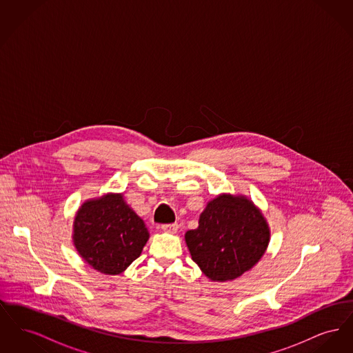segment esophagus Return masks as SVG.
I'll return each instance as SVG.
<instances>
[{"mask_svg": "<svg viewBox=\"0 0 353 353\" xmlns=\"http://www.w3.org/2000/svg\"><path fill=\"white\" fill-rule=\"evenodd\" d=\"M161 229L167 233H176L179 229V225L176 222L174 223H164V225H161Z\"/></svg>", "mask_w": 353, "mask_h": 353, "instance_id": "esophagus-1", "label": "esophagus"}]
</instances>
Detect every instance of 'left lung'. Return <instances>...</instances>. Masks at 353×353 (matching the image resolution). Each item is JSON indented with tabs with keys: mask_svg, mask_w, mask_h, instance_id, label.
<instances>
[{
	"mask_svg": "<svg viewBox=\"0 0 353 353\" xmlns=\"http://www.w3.org/2000/svg\"><path fill=\"white\" fill-rule=\"evenodd\" d=\"M269 239L268 223L252 202L229 194L209 202L199 228L185 234L192 259L208 278L219 282L252 269Z\"/></svg>",
	"mask_w": 353,
	"mask_h": 353,
	"instance_id": "1",
	"label": "left lung"
}]
</instances>
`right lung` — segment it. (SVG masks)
Returning <instances> with one entry per match:
<instances>
[{
    "label": "right lung",
    "mask_w": 353,
    "mask_h": 353,
    "mask_svg": "<svg viewBox=\"0 0 353 353\" xmlns=\"http://www.w3.org/2000/svg\"><path fill=\"white\" fill-rule=\"evenodd\" d=\"M150 233L121 194L84 202L74 222V245L94 269L117 275L141 254Z\"/></svg>",
    "instance_id": "obj_1"
}]
</instances>
